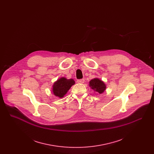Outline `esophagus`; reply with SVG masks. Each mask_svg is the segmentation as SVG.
<instances>
[{"mask_svg":"<svg viewBox=\"0 0 154 154\" xmlns=\"http://www.w3.org/2000/svg\"><path fill=\"white\" fill-rule=\"evenodd\" d=\"M77 82H78V83H80V84H82V83H84V79H81V80H77Z\"/></svg>","mask_w":154,"mask_h":154,"instance_id":"1","label":"esophagus"}]
</instances>
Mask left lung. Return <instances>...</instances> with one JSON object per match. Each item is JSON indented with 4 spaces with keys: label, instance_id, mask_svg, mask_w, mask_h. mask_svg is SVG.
Returning a JSON list of instances; mask_svg holds the SVG:
<instances>
[{
    "label": "left lung",
    "instance_id": "obj_1",
    "mask_svg": "<svg viewBox=\"0 0 154 154\" xmlns=\"http://www.w3.org/2000/svg\"><path fill=\"white\" fill-rule=\"evenodd\" d=\"M89 86L97 94H101L106 89V84L98 78H95L89 81Z\"/></svg>",
    "mask_w": 154,
    "mask_h": 154
}]
</instances>
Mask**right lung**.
I'll return each instance as SVG.
<instances>
[{
	"label": "right lung",
	"instance_id": "obj_1",
	"mask_svg": "<svg viewBox=\"0 0 154 154\" xmlns=\"http://www.w3.org/2000/svg\"><path fill=\"white\" fill-rule=\"evenodd\" d=\"M74 84L75 81L73 79H67L62 77L54 82L52 87V92L55 96L59 98H62Z\"/></svg>",
	"mask_w": 154,
	"mask_h": 154
}]
</instances>
